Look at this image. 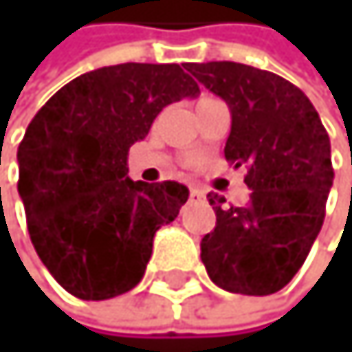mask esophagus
Here are the masks:
<instances>
[{"mask_svg":"<svg viewBox=\"0 0 352 352\" xmlns=\"http://www.w3.org/2000/svg\"><path fill=\"white\" fill-rule=\"evenodd\" d=\"M190 198L192 200H202V198H205V194H202V190H198V188H190Z\"/></svg>","mask_w":352,"mask_h":352,"instance_id":"34e87169","label":"esophagus"}]
</instances>
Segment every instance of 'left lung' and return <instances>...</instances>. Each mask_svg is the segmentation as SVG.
I'll use <instances>...</instances> for the list:
<instances>
[{
    "label": "left lung",
    "mask_w": 352,
    "mask_h": 352,
    "mask_svg": "<svg viewBox=\"0 0 352 352\" xmlns=\"http://www.w3.org/2000/svg\"><path fill=\"white\" fill-rule=\"evenodd\" d=\"M188 72L221 97L232 129L223 156L247 164V205L209 192L217 215L200 258L217 287L243 296L283 289L302 268L325 219L333 182L329 137L306 94L272 72L213 60Z\"/></svg>",
    "instance_id": "obj_1"
}]
</instances>
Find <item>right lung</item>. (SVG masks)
Masks as SVG:
<instances>
[{
    "label": "right lung",
    "mask_w": 352,
    "mask_h": 352,
    "mask_svg": "<svg viewBox=\"0 0 352 352\" xmlns=\"http://www.w3.org/2000/svg\"><path fill=\"white\" fill-rule=\"evenodd\" d=\"M198 84L182 65L122 63L65 84L19 145V194L39 260L80 300L131 292L156 230L179 215L188 188L126 177L129 147Z\"/></svg>",
    "instance_id": "obj_1"
}]
</instances>
